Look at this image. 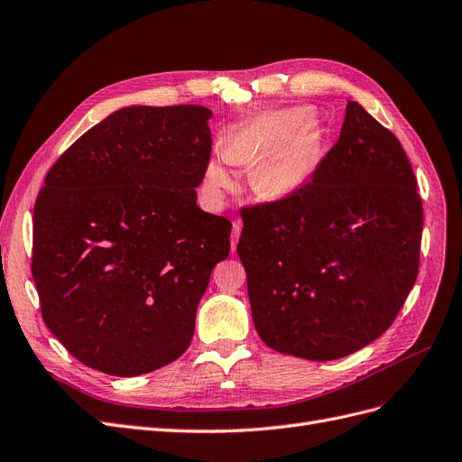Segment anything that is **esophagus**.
<instances>
[{
	"label": "esophagus",
	"mask_w": 462,
	"mask_h": 462,
	"mask_svg": "<svg viewBox=\"0 0 462 462\" xmlns=\"http://www.w3.org/2000/svg\"><path fill=\"white\" fill-rule=\"evenodd\" d=\"M241 229H243V224L238 219L233 221V233H231V250L236 248V243H238V235H241Z\"/></svg>",
	"instance_id": "obj_1"
}]
</instances>
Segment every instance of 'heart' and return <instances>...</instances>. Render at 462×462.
I'll return each mask as SVG.
<instances>
[{
    "instance_id": "1",
    "label": "heart",
    "mask_w": 462,
    "mask_h": 462,
    "mask_svg": "<svg viewBox=\"0 0 462 462\" xmlns=\"http://www.w3.org/2000/svg\"><path fill=\"white\" fill-rule=\"evenodd\" d=\"M321 143L308 124L304 108H277L254 116L227 143L226 158H212L204 171V193L212 204H221L233 187L227 162L252 166L250 178L263 193L284 195L306 185L319 166Z\"/></svg>"
}]
</instances>
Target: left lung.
I'll return each mask as SVG.
<instances>
[{"label": "left lung", "mask_w": 462, "mask_h": 462, "mask_svg": "<svg viewBox=\"0 0 462 462\" xmlns=\"http://www.w3.org/2000/svg\"><path fill=\"white\" fill-rule=\"evenodd\" d=\"M241 217L252 321L275 352L311 361L357 352L395 321L417 281L415 171L400 139L356 101L311 181Z\"/></svg>", "instance_id": "obj_1"}]
</instances>
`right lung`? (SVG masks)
<instances>
[{
  "mask_svg": "<svg viewBox=\"0 0 462 462\" xmlns=\"http://www.w3.org/2000/svg\"><path fill=\"white\" fill-rule=\"evenodd\" d=\"M199 105L128 106L50 168L34 206L42 317L79 363L135 376L183 356L231 221L202 212L212 154Z\"/></svg>",
  "mask_w": 462,
  "mask_h": 462,
  "instance_id": "1",
  "label": "right lung"
}]
</instances>
